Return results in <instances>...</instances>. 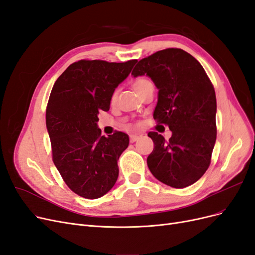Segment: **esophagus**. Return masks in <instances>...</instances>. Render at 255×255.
Masks as SVG:
<instances>
[{
  "label": "esophagus",
  "instance_id": "esophagus-1",
  "mask_svg": "<svg viewBox=\"0 0 255 255\" xmlns=\"http://www.w3.org/2000/svg\"><path fill=\"white\" fill-rule=\"evenodd\" d=\"M138 139H139V136H136V135H130V136H129V141H130V142H135V141H137Z\"/></svg>",
  "mask_w": 255,
  "mask_h": 255
}]
</instances>
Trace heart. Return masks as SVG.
Returning <instances> with one entry per match:
<instances>
[{
  "mask_svg": "<svg viewBox=\"0 0 255 255\" xmlns=\"http://www.w3.org/2000/svg\"><path fill=\"white\" fill-rule=\"evenodd\" d=\"M132 86L134 88V90L137 92L138 95L141 94V91L144 90L146 87L152 86V83L148 80V79H144V78H138L136 80L133 81L132 83ZM116 100H117V92H114L113 96H112V102H115Z\"/></svg>",
  "mask_w": 255,
  "mask_h": 255,
  "instance_id": "heart-1",
  "label": "heart"
}]
</instances>
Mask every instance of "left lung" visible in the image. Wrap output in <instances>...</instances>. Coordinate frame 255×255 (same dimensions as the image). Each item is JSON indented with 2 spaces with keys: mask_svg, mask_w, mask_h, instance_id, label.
I'll return each mask as SVG.
<instances>
[{
  "mask_svg": "<svg viewBox=\"0 0 255 255\" xmlns=\"http://www.w3.org/2000/svg\"><path fill=\"white\" fill-rule=\"evenodd\" d=\"M134 78L146 75L158 89L153 117L169 127L170 139L150 132L154 149L146 158L151 173L173 188L196 183L207 170L217 136V102L201 64L181 49H166L136 65Z\"/></svg>",
  "mask_w": 255,
  "mask_h": 255,
  "instance_id": "8db88e82",
  "label": "left lung"
}]
</instances>
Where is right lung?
<instances>
[{"mask_svg": "<svg viewBox=\"0 0 255 255\" xmlns=\"http://www.w3.org/2000/svg\"><path fill=\"white\" fill-rule=\"evenodd\" d=\"M137 63L80 60L69 66L52 88L45 114L53 161L76 195L98 199L117 182L118 160L128 135L101 136L99 112L110 111L115 89Z\"/></svg>", "mask_w": 255, "mask_h": 255, "instance_id": "obj_1", "label": "right lung"}]
</instances>
